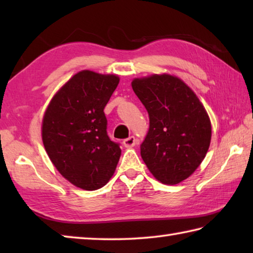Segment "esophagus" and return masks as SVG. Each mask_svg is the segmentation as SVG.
I'll return each mask as SVG.
<instances>
[{
  "label": "esophagus",
  "mask_w": 253,
  "mask_h": 253,
  "mask_svg": "<svg viewBox=\"0 0 253 253\" xmlns=\"http://www.w3.org/2000/svg\"><path fill=\"white\" fill-rule=\"evenodd\" d=\"M136 142H137V140H136L134 136H129L128 138L124 139V146H125L126 148H131V147L135 146Z\"/></svg>",
  "instance_id": "esophagus-1"
}]
</instances>
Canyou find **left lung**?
Here are the masks:
<instances>
[{
    "label": "left lung",
    "instance_id": "8db88e82",
    "mask_svg": "<svg viewBox=\"0 0 253 253\" xmlns=\"http://www.w3.org/2000/svg\"><path fill=\"white\" fill-rule=\"evenodd\" d=\"M149 115L140 155L157 181L175 185L190 177L211 143V121L195 92L178 77L151 75L131 81Z\"/></svg>",
    "mask_w": 253,
    "mask_h": 253
}]
</instances>
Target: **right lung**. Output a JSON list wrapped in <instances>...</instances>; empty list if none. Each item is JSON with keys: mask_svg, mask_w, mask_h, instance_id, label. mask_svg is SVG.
<instances>
[{"mask_svg": "<svg viewBox=\"0 0 253 253\" xmlns=\"http://www.w3.org/2000/svg\"><path fill=\"white\" fill-rule=\"evenodd\" d=\"M119 84L117 75L81 70L54 93L41 135L58 172L75 186L95 191L113 176L122 149L107 135L104 108Z\"/></svg>", "mask_w": 253, "mask_h": 253, "instance_id": "right-lung-1", "label": "right lung"}]
</instances>
